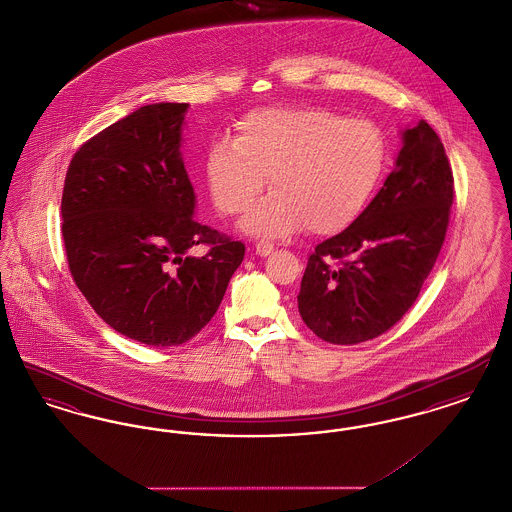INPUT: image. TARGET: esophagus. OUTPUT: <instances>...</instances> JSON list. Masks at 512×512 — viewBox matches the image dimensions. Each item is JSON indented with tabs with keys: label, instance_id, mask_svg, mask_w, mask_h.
Wrapping results in <instances>:
<instances>
[{
	"label": "esophagus",
	"instance_id": "1",
	"mask_svg": "<svg viewBox=\"0 0 512 512\" xmlns=\"http://www.w3.org/2000/svg\"><path fill=\"white\" fill-rule=\"evenodd\" d=\"M255 251H257V255L267 257V255H270V253L274 251V245L267 242V240H261V242H257V244H255Z\"/></svg>",
	"mask_w": 512,
	"mask_h": 512
}]
</instances>
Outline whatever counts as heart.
<instances>
[{"instance_id": "obj_1", "label": "heart", "mask_w": 512, "mask_h": 512, "mask_svg": "<svg viewBox=\"0 0 512 512\" xmlns=\"http://www.w3.org/2000/svg\"><path fill=\"white\" fill-rule=\"evenodd\" d=\"M386 142L372 122L347 121L320 107L265 109L236 124V138L213 142L205 174L215 207L247 211L270 180L274 194L244 220L245 230L276 238L305 228L334 234L359 217L380 184Z\"/></svg>"}]
</instances>
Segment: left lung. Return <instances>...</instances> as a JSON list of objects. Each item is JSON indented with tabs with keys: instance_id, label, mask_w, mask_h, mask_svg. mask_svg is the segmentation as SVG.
<instances>
[{
	"instance_id": "1",
	"label": "left lung",
	"mask_w": 512,
	"mask_h": 512,
	"mask_svg": "<svg viewBox=\"0 0 512 512\" xmlns=\"http://www.w3.org/2000/svg\"><path fill=\"white\" fill-rule=\"evenodd\" d=\"M453 184L434 128L420 121L405 130L382 190L349 228L309 255L297 307L320 340H374L413 307L445 242Z\"/></svg>"
}]
</instances>
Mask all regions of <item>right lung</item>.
I'll use <instances>...</instances> for the list:
<instances>
[{
  "instance_id": "obj_1",
  "label": "right lung",
  "mask_w": 512,
  "mask_h": 512,
  "mask_svg": "<svg viewBox=\"0 0 512 512\" xmlns=\"http://www.w3.org/2000/svg\"><path fill=\"white\" fill-rule=\"evenodd\" d=\"M188 103H153L74 153L61 197L76 288L113 330L153 347L192 340L213 318L245 245L194 219L180 157ZM205 244L208 253L187 251Z\"/></svg>"
}]
</instances>
